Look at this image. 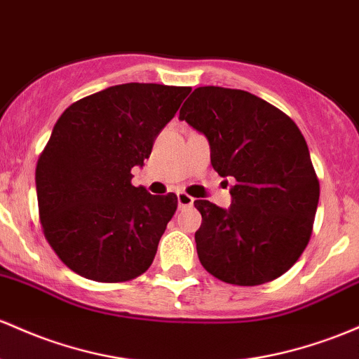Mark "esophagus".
I'll use <instances>...</instances> for the list:
<instances>
[{
    "label": "esophagus",
    "mask_w": 359,
    "mask_h": 359,
    "mask_svg": "<svg viewBox=\"0 0 359 359\" xmlns=\"http://www.w3.org/2000/svg\"><path fill=\"white\" fill-rule=\"evenodd\" d=\"M177 201H179V208H182V210L184 208H191L194 204V198L186 194V192H179L177 194Z\"/></svg>",
    "instance_id": "obj_1"
}]
</instances>
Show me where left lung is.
<instances>
[{
  "label": "left lung",
  "mask_w": 359,
  "mask_h": 359,
  "mask_svg": "<svg viewBox=\"0 0 359 359\" xmlns=\"http://www.w3.org/2000/svg\"><path fill=\"white\" fill-rule=\"evenodd\" d=\"M180 119L210 140L211 165L233 177L230 210L194 201L199 261L219 281L257 286L279 278L312 237L320 184L298 126L249 92L199 86Z\"/></svg>",
  "instance_id": "left-lung-1"
}]
</instances>
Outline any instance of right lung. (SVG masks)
<instances>
[{
	"mask_svg": "<svg viewBox=\"0 0 359 359\" xmlns=\"http://www.w3.org/2000/svg\"><path fill=\"white\" fill-rule=\"evenodd\" d=\"M191 86L124 83L80 98L61 114L35 168L39 219L49 245L73 273L124 283L151 266L177 196L131 184V168Z\"/></svg>",
	"mask_w": 359,
	"mask_h": 359,
	"instance_id": "right-lung-1",
	"label": "right lung"
}]
</instances>
